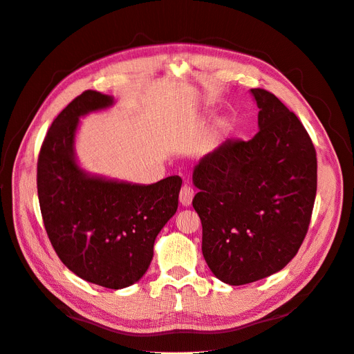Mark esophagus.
Here are the masks:
<instances>
[{"mask_svg": "<svg viewBox=\"0 0 354 354\" xmlns=\"http://www.w3.org/2000/svg\"><path fill=\"white\" fill-rule=\"evenodd\" d=\"M194 196H195L194 187H192L190 185H185L183 187H181L180 195H178L180 203H181V205H183V207H189L190 203H192V199H194Z\"/></svg>", "mask_w": 354, "mask_h": 354, "instance_id": "34e87169", "label": "esophagus"}]
</instances>
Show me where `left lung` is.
<instances>
[{
	"label": "left lung",
	"instance_id": "8db88e82",
	"mask_svg": "<svg viewBox=\"0 0 354 354\" xmlns=\"http://www.w3.org/2000/svg\"><path fill=\"white\" fill-rule=\"evenodd\" d=\"M251 93L260 131L248 142L229 138L194 169L203 259L216 277L236 286L294 259L317 189L316 151L301 121L270 91Z\"/></svg>",
	"mask_w": 354,
	"mask_h": 354
}]
</instances>
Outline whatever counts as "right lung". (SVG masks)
<instances>
[{"label":"right lung","mask_w":354,"mask_h":354,"mask_svg":"<svg viewBox=\"0 0 354 354\" xmlns=\"http://www.w3.org/2000/svg\"><path fill=\"white\" fill-rule=\"evenodd\" d=\"M112 103L111 95L87 90L57 115L41 145L37 187L62 263L84 281L121 289L146 273L158 233L177 211L181 178L145 186L84 173L73 153L80 116Z\"/></svg>","instance_id":"right-lung-1"}]
</instances>
